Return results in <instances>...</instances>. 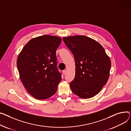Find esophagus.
I'll return each instance as SVG.
<instances>
[{
    "mask_svg": "<svg viewBox=\"0 0 131 131\" xmlns=\"http://www.w3.org/2000/svg\"><path fill=\"white\" fill-rule=\"evenodd\" d=\"M63 73L64 75H65V74H66V70H64V71H63Z\"/></svg>",
    "mask_w": 131,
    "mask_h": 131,
    "instance_id": "obj_1",
    "label": "esophagus"
}]
</instances>
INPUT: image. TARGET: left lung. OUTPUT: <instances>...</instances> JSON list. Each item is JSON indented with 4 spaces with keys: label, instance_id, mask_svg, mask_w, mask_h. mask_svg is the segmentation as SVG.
<instances>
[{
    "label": "left lung",
    "instance_id": "left-lung-1",
    "mask_svg": "<svg viewBox=\"0 0 131 131\" xmlns=\"http://www.w3.org/2000/svg\"><path fill=\"white\" fill-rule=\"evenodd\" d=\"M75 61V76L70 83L72 92L82 99L97 94L109 78L111 63L103 47L85 36L63 38Z\"/></svg>",
    "mask_w": 131,
    "mask_h": 131
}]
</instances>
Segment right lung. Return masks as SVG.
<instances>
[{
	"label": "right lung",
	"instance_id": "right-lung-1",
	"mask_svg": "<svg viewBox=\"0 0 131 131\" xmlns=\"http://www.w3.org/2000/svg\"><path fill=\"white\" fill-rule=\"evenodd\" d=\"M62 39L43 35L30 40L19 54L17 66L26 90L34 97L45 100L56 92L62 80L56 51Z\"/></svg>",
	"mask_w": 131,
	"mask_h": 131
}]
</instances>
